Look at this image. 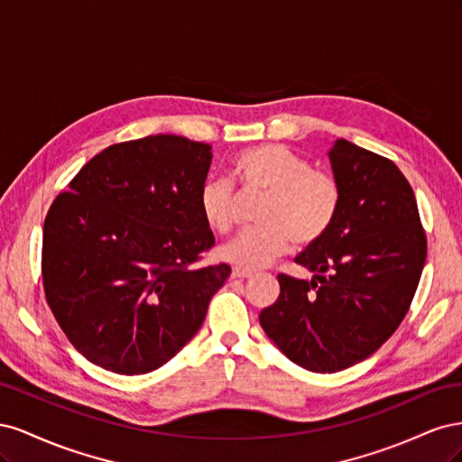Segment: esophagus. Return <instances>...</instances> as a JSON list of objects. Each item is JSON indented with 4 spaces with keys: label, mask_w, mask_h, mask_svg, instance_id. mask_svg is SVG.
I'll return each mask as SVG.
<instances>
[{
    "label": "esophagus",
    "mask_w": 462,
    "mask_h": 462,
    "mask_svg": "<svg viewBox=\"0 0 462 462\" xmlns=\"http://www.w3.org/2000/svg\"><path fill=\"white\" fill-rule=\"evenodd\" d=\"M253 275H254L253 272H246V270H241V268H233V272H231V277H235V279H248Z\"/></svg>",
    "instance_id": "1"
}]
</instances>
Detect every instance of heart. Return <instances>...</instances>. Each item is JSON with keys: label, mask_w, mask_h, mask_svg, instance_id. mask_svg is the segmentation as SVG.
Wrapping results in <instances>:
<instances>
[{"label": "heart", "mask_w": 462, "mask_h": 462, "mask_svg": "<svg viewBox=\"0 0 462 462\" xmlns=\"http://www.w3.org/2000/svg\"><path fill=\"white\" fill-rule=\"evenodd\" d=\"M243 190L265 194L260 204V227L243 233L219 250V256L245 270H258L287 253L291 241L314 245L337 217L339 183L329 173L312 170L309 160L282 144H260L243 150L233 162ZM200 214L209 229L226 235L233 227L235 194L223 179L200 189Z\"/></svg>", "instance_id": "obj_1"}]
</instances>
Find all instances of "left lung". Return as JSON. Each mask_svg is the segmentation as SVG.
Returning <instances> with one entry per match:
<instances>
[{"mask_svg":"<svg viewBox=\"0 0 462 462\" xmlns=\"http://www.w3.org/2000/svg\"><path fill=\"white\" fill-rule=\"evenodd\" d=\"M328 158L341 189L339 212L295 258L314 275H277L279 297L260 312L279 351L319 374L362 362L393 335L426 262L416 199L399 167L345 138Z\"/></svg>","mask_w":462,"mask_h":462,"instance_id":"8db88e82","label":"left lung"}]
</instances>
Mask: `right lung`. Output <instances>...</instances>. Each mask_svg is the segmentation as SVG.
I'll return each instance as SVG.
<instances>
[{
  "mask_svg": "<svg viewBox=\"0 0 462 462\" xmlns=\"http://www.w3.org/2000/svg\"><path fill=\"white\" fill-rule=\"evenodd\" d=\"M212 146L153 134L102 150L53 200L42 282L67 339L123 375L158 370L197 331L227 263L189 268L214 245L200 214Z\"/></svg>",
  "mask_w": 462,
  "mask_h": 462,
  "instance_id": "right-lung-1",
  "label": "right lung"
}]
</instances>
